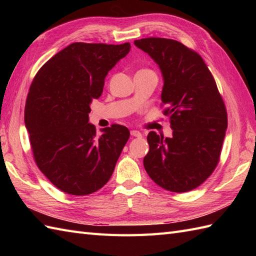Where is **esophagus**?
Returning <instances> with one entry per match:
<instances>
[{"instance_id": "obj_1", "label": "esophagus", "mask_w": 256, "mask_h": 256, "mask_svg": "<svg viewBox=\"0 0 256 256\" xmlns=\"http://www.w3.org/2000/svg\"><path fill=\"white\" fill-rule=\"evenodd\" d=\"M131 135H132L133 138H142V133L136 131V130H132Z\"/></svg>"}]
</instances>
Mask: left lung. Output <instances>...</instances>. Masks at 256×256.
I'll list each match as a JSON object with an SVG mask.
<instances>
[{"instance_id":"obj_1","label":"left lung","mask_w":256,"mask_h":256,"mask_svg":"<svg viewBox=\"0 0 256 256\" xmlns=\"http://www.w3.org/2000/svg\"><path fill=\"white\" fill-rule=\"evenodd\" d=\"M158 64L164 79L162 113L172 136L150 132L146 172L160 187L186 192L200 186L220 160L228 128L224 102L214 76L198 52L180 42L148 37L135 40Z\"/></svg>"}]
</instances>
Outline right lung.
<instances>
[{
  "mask_svg": "<svg viewBox=\"0 0 256 256\" xmlns=\"http://www.w3.org/2000/svg\"><path fill=\"white\" fill-rule=\"evenodd\" d=\"M131 45L74 42L42 66L30 86L25 125L36 165L54 186L72 196L102 188L130 138L123 125L89 123L90 104L102 94L108 72Z\"/></svg>",
  "mask_w": 256,
  "mask_h": 256,
  "instance_id": "obj_1",
  "label": "right lung"
}]
</instances>
